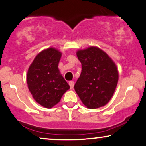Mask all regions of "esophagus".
I'll return each instance as SVG.
<instances>
[{
    "instance_id": "esophagus-1",
    "label": "esophagus",
    "mask_w": 146,
    "mask_h": 146,
    "mask_svg": "<svg viewBox=\"0 0 146 146\" xmlns=\"http://www.w3.org/2000/svg\"><path fill=\"white\" fill-rule=\"evenodd\" d=\"M68 84H69V85H70V89H73V87H74V84H75L74 82H73V81H70V82H69V83H68Z\"/></svg>"
}]
</instances>
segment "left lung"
<instances>
[{
  "mask_svg": "<svg viewBox=\"0 0 146 146\" xmlns=\"http://www.w3.org/2000/svg\"><path fill=\"white\" fill-rule=\"evenodd\" d=\"M82 72L74 88L89 109L104 106L110 100L118 80L116 66L104 51L90 47L77 52Z\"/></svg>",
  "mask_w": 146,
  "mask_h": 146,
  "instance_id": "left-lung-1",
  "label": "left lung"
}]
</instances>
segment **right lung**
Wrapping results in <instances>:
<instances>
[{"label": "right lung", "instance_id": "1", "mask_svg": "<svg viewBox=\"0 0 146 146\" xmlns=\"http://www.w3.org/2000/svg\"><path fill=\"white\" fill-rule=\"evenodd\" d=\"M62 53L53 48L41 51L29 67L28 89L38 103L51 108L60 102L69 85L60 73L58 64Z\"/></svg>", "mask_w": 146, "mask_h": 146}]
</instances>
